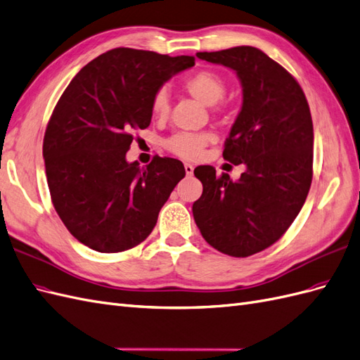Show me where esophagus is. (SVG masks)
Returning <instances> with one entry per match:
<instances>
[{
	"instance_id": "34e87169",
	"label": "esophagus",
	"mask_w": 360,
	"mask_h": 360,
	"mask_svg": "<svg viewBox=\"0 0 360 360\" xmlns=\"http://www.w3.org/2000/svg\"><path fill=\"white\" fill-rule=\"evenodd\" d=\"M184 171H186L188 176H191V174L193 172V167L191 163H184Z\"/></svg>"
}]
</instances>
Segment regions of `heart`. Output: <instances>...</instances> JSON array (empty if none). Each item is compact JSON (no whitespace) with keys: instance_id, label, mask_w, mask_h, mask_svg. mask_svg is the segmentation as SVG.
Listing matches in <instances>:
<instances>
[{"instance_id":"obj_1","label":"heart","mask_w":360,"mask_h":360,"mask_svg":"<svg viewBox=\"0 0 360 360\" xmlns=\"http://www.w3.org/2000/svg\"><path fill=\"white\" fill-rule=\"evenodd\" d=\"M183 89L186 91L193 98L206 105H213L221 100V96L226 92V82L222 77L210 70H200L188 75L183 80ZM169 113V100L165 89H159L153 95L151 100V115L156 120H165ZM217 136L212 131H179L172 134L171 138L165 141V148L176 156L193 160L198 159L204 148L209 143L215 142Z\"/></svg>"}]
</instances>
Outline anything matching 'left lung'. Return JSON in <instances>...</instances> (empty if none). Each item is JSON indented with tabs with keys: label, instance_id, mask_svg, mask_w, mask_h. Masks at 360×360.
Returning a JSON list of instances; mask_svg holds the SVG:
<instances>
[{
	"label": "left lung",
	"instance_id": "left-lung-1",
	"mask_svg": "<svg viewBox=\"0 0 360 360\" xmlns=\"http://www.w3.org/2000/svg\"><path fill=\"white\" fill-rule=\"evenodd\" d=\"M236 71L244 101L224 143L226 160L247 171L238 181L209 165L192 213L202 238L233 257H248L285 235L306 201L314 176V124L306 95L283 66L255 46L197 53Z\"/></svg>",
	"mask_w": 360,
	"mask_h": 360
}]
</instances>
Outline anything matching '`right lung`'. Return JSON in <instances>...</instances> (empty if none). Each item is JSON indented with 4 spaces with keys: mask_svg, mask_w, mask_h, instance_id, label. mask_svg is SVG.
<instances>
[{
    "mask_svg": "<svg viewBox=\"0 0 360 360\" xmlns=\"http://www.w3.org/2000/svg\"><path fill=\"white\" fill-rule=\"evenodd\" d=\"M193 65L192 56L113 48L82 68L57 101L44 136L46 181L57 215L86 247L121 252L156 226L186 171L159 156L142 169L125 154L133 131L151 122L153 95Z\"/></svg>",
    "mask_w": 360,
    "mask_h": 360,
    "instance_id": "1",
    "label": "right lung"
}]
</instances>
